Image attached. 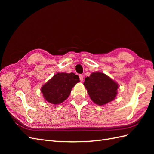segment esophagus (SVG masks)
I'll use <instances>...</instances> for the list:
<instances>
[{
    "instance_id": "esophagus-1",
    "label": "esophagus",
    "mask_w": 154,
    "mask_h": 154,
    "mask_svg": "<svg viewBox=\"0 0 154 154\" xmlns=\"http://www.w3.org/2000/svg\"><path fill=\"white\" fill-rule=\"evenodd\" d=\"M79 79H80V81H83V75H79Z\"/></svg>"
}]
</instances>
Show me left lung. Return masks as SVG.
I'll return each mask as SVG.
<instances>
[{
	"mask_svg": "<svg viewBox=\"0 0 154 154\" xmlns=\"http://www.w3.org/2000/svg\"><path fill=\"white\" fill-rule=\"evenodd\" d=\"M85 80L83 85L91 99L95 104L104 105L115 99L119 85L106 75L95 72Z\"/></svg>",
	"mask_w": 154,
	"mask_h": 154,
	"instance_id": "obj_1",
	"label": "left lung"
}]
</instances>
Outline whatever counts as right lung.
<instances>
[{"mask_svg":"<svg viewBox=\"0 0 154 154\" xmlns=\"http://www.w3.org/2000/svg\"><path fill=\"white\" fill-rule=\"evenodd\" d=\"M79 82V77L73 73H58L41 89L44 99L54 104H58L67 99L72 88Z\"/></svg>","mask_w":154,"mask_h":154,"instance_id":"obj_1","label":"right lung"}]
</instances>
